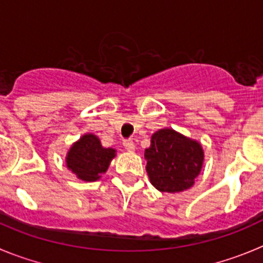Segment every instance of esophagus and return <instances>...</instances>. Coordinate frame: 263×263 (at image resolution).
<instances>
[{
	"label": "esophagus",
	"mask_w": 263,
	"mask_h": 263,
	"mask_svg": "<svg viewBox=\"0 0 263 263\" xmlns=\"http://www.w3.org/2000/svg\"><path fill=\"white\" fill-rule=\"evenodd\" d=\"M123 145H124V148H126L128 152H134L135 151V144H134V141H132V140H126V141L123 143Z\"/></svg>",
	"instance_id": "esophagus-1"
}]
</instances>
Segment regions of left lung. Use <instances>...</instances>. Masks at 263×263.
<instances>
[{
	"label": "left lung",
	"mask_w": 263,
	"mask_h": 263,
	"mask_svg": "<svg viewBox=\"0 0 263 263\" xmlns=\"http://www.w3.org/2000/svg\"><path fill=\"white\" fill-rule=\"evenodd\" d=\"M146 173L159 192L178 193L190 190L203 165L202 145L173 128H161L152 135L144 153Z\"/></svg>",
	"instance_id": "8db88e82"
}]
</instances>
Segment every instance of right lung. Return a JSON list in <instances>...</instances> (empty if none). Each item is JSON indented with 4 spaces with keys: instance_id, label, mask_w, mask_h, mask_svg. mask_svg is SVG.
<instances>
[{
    "instance_id": "right-lung-1",
    "label": "right lung",
    "mask_w": 263,
    "mask_h": 263,
    "mask_svg": "<svg viewBox=\"0 0 263 263\" xmlns=\"http://www.w3.org/2000/svg\"><path fill=\"white\" fill-rule=\"evenodd\" d=\"M117 156L112 148H104L95 134H84L70 146L66 154V166L83 181H97L109 168Z\"/></svg>"
}]
</instances>
